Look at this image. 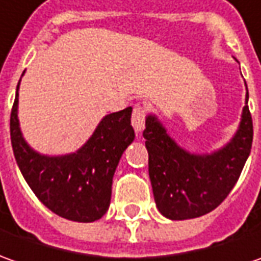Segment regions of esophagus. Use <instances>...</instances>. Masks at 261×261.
Listing matches in <instances>:
<instances>
[{
	"mask_svg": "<svg viewBox=\"0 0 261 261\" xmlns=\"http://www.w3.org/2000/svg\"><path fill=\"white\" fill-rule=\"evenodd\" d=\"M146 108H143V107H140V105H136L134 107V110H133V114H131V124H133V127H134V130L140 133V131L143 130V127H144V122H146Z\"/></svg>",
	"mask_w": 261,
	"mask_h": 261,
	"instance_id": "obj_1",
	"label": "esophagus"
}]
</instances>
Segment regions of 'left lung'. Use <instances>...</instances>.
I'll use <instances>...</instances> for the list:
<instances>
[{"instance_id":"1","label":"left lung","mask_w":261,"mask_h":261,"mask_svg":"<svg viewBox=\"0 0 261 261\" xmlns=\"http://www.w3.org/2000/svg\"><path fill=\"white\" fill-rule=\"evenodd\" d=\"M236 136L211 154H191L175 140L156 115H147L146 139L148 176L158 210L169 220H191L214 211L237 184L253 143V120L247 105Z\"/></svg>"}]
</instances>
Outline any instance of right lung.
<instances>
[{
    "instance_id": "add662e5",
    "label": "right lung",
    "mask_w": 261,
    "mask_h": 261,
    "mask_svg": "<svg viewBox=\"0 0 261 261\" xmlns=\"http://www.w3.org/2000/svg\"><path fill=\"white\" fill-rule=\"evenodd\" d=\"M18 86L20 82L11 110L10 131L14 156L25 182L43 205L59 217L76 222L99 220L111 202L118 162L134 140L133 108L105 115L91 139L75 153L44 156L23 139L17 117Z\"/></svg>"
}]
</instances>
